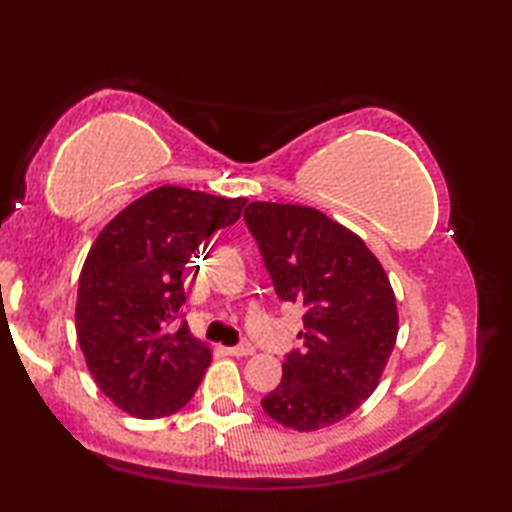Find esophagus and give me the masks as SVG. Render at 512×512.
Segmentation results:
<instances>
[{"label":"esophagus","mask_w":512,"mask_h":512,"mask_svg":"<svg viewBox=\"0 0 512 512\" xmlns=\"http://www.w3.org/2000/svg\"><path fill=\"white\" fill-rule=\"evenodd\" d=\"M226 352L231 354V356H250V354L255 352V345L248 343V341H242V343L235 345V347H228Z\"/></svg>","instance_id":"obj_1"}]
</instances>
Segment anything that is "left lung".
Listing matches in <instances>:
<instances>
[{
  "mask_svg": "<svg viewBox=\"0 0 512 512\" xmlns=\"http://www.w3.org/2000/svg\"><path fill=\"white\" fill-rule=\"evenodd\" d=\"M244 222L277 297L303 308V347L262 407L288 429L330 427L378 387L398 334L394 290L363 239L317 209L250 202Z\"/></svg>",
  "mask_w": 512,
  "mask_h": 512,
  "instance_id": "8db88e82",
  "label": "left lung"
}]
</instances>
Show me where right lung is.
Masks as SVG:
<instances>
[{
  "label": "right lung",
  "instance_id": "obj_1",
  "mask_svg": "<svg viewBox=\"0 0 512 512\" xmlns=\"http://www.w3.org/2000/svg\"><path fill=\"white\" fill-rule=\"evenodd\" d=\"M244 204L158 187L92 244L79 277L76 336L96 385L129 416H171L198 389L211 350L184 321L182 273L195 248L235 224Z\"/></svg>",
  "mask_w": 512,
  "mask_h": 512
}]
</instances>
